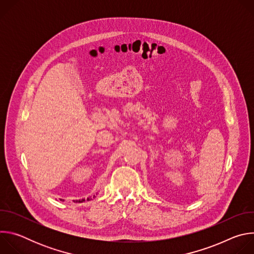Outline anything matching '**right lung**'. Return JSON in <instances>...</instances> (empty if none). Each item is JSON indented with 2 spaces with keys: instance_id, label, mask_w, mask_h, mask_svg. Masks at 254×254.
<instances>
[{
  "instance_id": "right-lung-1",
  "label": "right lung",
  "mask_w": 254,
  "mask_h": 254,
  "mask_svg": "<svg viewBox=\"0 0 254 254\" xmlns=\"http://www.w3.org/2000/svg\"><path fill=\"white\" fill-rule=\"evenodd\" d=\"M95 196H93V198H94ZM89 200H91V197H89V198H87V199H79V200H74V202L75 203H82V202H84V201H89Z\"/></svg>"
}]
</instances>
